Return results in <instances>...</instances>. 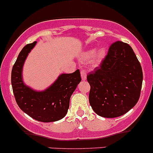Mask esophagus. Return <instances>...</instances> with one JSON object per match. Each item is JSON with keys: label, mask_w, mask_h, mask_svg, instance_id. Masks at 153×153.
I'll use <instances>...</instances> for the list:
<instances>
[{"label": "esophagus", "mask_w": 153, "mask_h": 153, "mask_svg": "<svg viewBox=\"0 0 153 153\" xmlns=\"http://www.w3.org/2000/svg\"><path fill=\"white\" fill-rule=\"evenodd\" d=\"M81 78H82L83 81H85L87 79V72L85 71L82 70L81 72Z\"/></svg>", "instance_id": "34e87169"}]
</instances>
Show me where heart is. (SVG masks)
Instances as JSON below:
<instances>
[{"instance_id":"1","label":"heart","mask_w":153,"mask_h":153,"mask_svg":"<svg viewBox=\"0 0 153 153\" xmlns=\"http://www.w3.org/2000/svg\"><path fill=\"white\" fill-rule=\"evenodd\" d=\"M93 56V59L96 63H99L102 61L106 56V50L105 48H100L95 51L94 49H91L87 51L85 53L86 57H90Z\"/></svg>"}]
</instances>
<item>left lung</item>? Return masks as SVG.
<instances>
[{
  "label": "left lung",
  "instance_id": "obj_1",
  "mask_svg": "<svg viewBox=\"0 0 153 153\" xmlns=\"http://www.w3.org/2000/svg\"><path fill=\"white\" fill-rule=\"evenodd\" d=\"M87 78L90 85V106L102 117L122 116L140 98L142 68L131 47L125 42L113 43L99 67Z\"/></svg>",
  "mask_w": 153,
  "mask_h": 153
}]
</instances>
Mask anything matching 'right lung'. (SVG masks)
<instances>
[{
  "mask_svg": "<svg viewBox=\"0 0 153 153\" xmlns=\"http://www.w3.org/2000/svg\"><path fill=\"white\" fill-rule=\"evenodd\" d=\"M36 42L25 45L19 53L11 73L13 93L18 105L25 114L39 122L49 123L63 119L67 114L69 100L81 82L79 69L70 74L63 73L45 90H33L23 81L25 60Z\"/></svg>",
  "mask_w": 153,
  "mask_h": 153,
  "instance_id": "add662e5",
  "label": "right lung"
}]
</instances>
